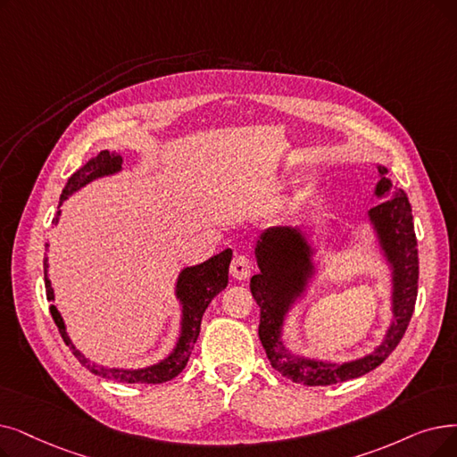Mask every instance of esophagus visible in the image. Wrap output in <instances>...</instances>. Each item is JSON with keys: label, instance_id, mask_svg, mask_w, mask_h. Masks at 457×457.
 <instances>
[{"label": "esophagus", "instance_id": "1", "mask_svg": "<svg viewBox=\"0 0 457 457\" xmlns=\"http://www.w3.org/2000/svg\"><path fill=\"white\" fill-rule=\"evenodd\" d=\"M252 269H253V265L246 255H235L231 262V267H229V272L235 280H246V278H250Z\"/></svg>", "mask_w": 457, "mask_h": 457}]
</instances>
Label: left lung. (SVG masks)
<instances>
[{
  "instance_id": "obj_1",
  "label": "left lung",
  "mask_w": 457,
  "mask_h": 457,
  "mask_svg": "<svg viewBox=\"0 0 457 457\" xmlns=\"http://www.w3.org/2000/svg\"><path fill=\"white\" fill-rule=\"evenodd\" d=\"M379 181L373 188V200H379L366 220L373 239L390 272V325L379 345L347 362L321 361L315 356L293 353L286 345L284 330L287 317L303 306L320 276L317 248L312 233L299 226H270L263 229L253 245L260 272L252 276L250 291L260 315V340L270 366L286 379L308 386H327L356 379L375 370L403 338L419 287V250L412 224L411 204L402 188H395L383 164H377Z\"/></svg>"
}]
</instances>
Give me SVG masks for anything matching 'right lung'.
Wrapping results in <instances>:
<instances>
[{"label":"right lung","mask_w":457,"mask_h":457,"mask_svg":"<svg viewBox=\"0 0 457 457\" xmlns=\"http://www.w3.org/2000/svg\"><path fill=\"white\" fill-rule=\"evenodd\" d=\"M123 171V156L110 153L108 149L101 151L96 156L89 158V161L71 175V179L67 181L62 197H59V207L63 205L65 200L78 192L80 188L87 187L89 183L96 179H104V177H112ZM57 207V214L54 218V224L59 222V216H62V209ZM48 246V245H46ZM231 255L233 250L226 248L220 253H216L209 257L207 262L200 265H192L181 269L179 276H177L175 282V299L181 306V320H179V334H177V340L173 344V349L164 356L162 361H158L151 366L144 368H108L103 364H96L89 361L87 356L76 349L72 340L69 338V332L65 327V321L62 313L55 306H50V313L54 317V321L59 328V334H62L63 342L72 349V354L80 361L82 366H86L91 373L104 377V379L117 381V383H144V385H161L166 381H171L173 377L179 375L188 359L190 353L194 349V344L200 336V327H202V317L211 304L214 296L224 291L228 286V270L231 263ZM48 257H45V286H46V296L48 301H55L54 287L48 278Z\"/></svg>","instance_id":"1"}]
</instances>
